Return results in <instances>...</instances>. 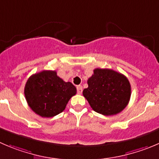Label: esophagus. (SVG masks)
<instances>
[{"instance_id": "34e87169", "label": "esophagus", "mask_w": 159, "mask_h": 159, "mask_svg": "<svg viewBox=\"0 0 159 159\" xmlns=\"http://www.w3.org/2000/svg\"><path fill=\"white\" fill-rule=\"evenodd\" d=\"M82 87H81V85H78L77 86V92H78V94H81L82 93Z\"/></svg>"}]
</instances>
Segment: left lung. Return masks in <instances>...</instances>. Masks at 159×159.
<instances>
[{"label": "left lung", "mask_w": 159, "mask_h": 159, "mask_svg": "<svg viewBox=\"0 0 159 159\" xmlns=\"http://www.w3.org/2000/svg\"><path fill=\"white\" fill-rule=\"evenodd\" d=\"M83 95L94 111L104 116L116 115L125 109L131 95L127 77L112 69L96 68L88 80Z\"/></svg>", "instance_id": "obj_1"}]
</instances>
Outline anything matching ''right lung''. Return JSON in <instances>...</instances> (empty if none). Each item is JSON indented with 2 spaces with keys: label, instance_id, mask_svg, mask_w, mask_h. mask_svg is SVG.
<instances>
[{
  "label": "right lung",
  "instance_id": "right-lung-1",
  "mask_svg": "<svg viewBox=\"0 0 159 159\" xmlns=\"http://www.w3.org/2000/svg\"><path fill=\"white\" fill-rule=\"evenodd\" d=\"M24 93L32 111L49 118L65 109L70 98L77 93V89L72 83L63 81L55 70H43L29 77Z\"/></svg>",
  "mask_w": 159,
  "mask_h": 159
}]
</instances>
